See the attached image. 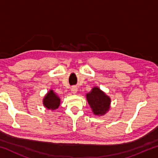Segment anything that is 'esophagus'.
<instances>
[{"instance_id":"obj_1","label":"esophagus","mask_w":158,"mask_h":158,"mask_svg":"<svg viewBox=\"0 0 158 158\" xmlns=\"http://www.w3.org/2000/svg\"><path fill=\"white\" fill-rule=\"evenodd\" d=\"M77 87L75 86V85H73V86H72L71 88V91L72 93H73V94H75V93L77 92Z\"/></svg>"}]
</instances>
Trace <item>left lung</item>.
I'll return each mask as SVG.
<instances>
[{
    "label": "left lung",
    "instance_id": "obj_1",
    "mask_svg": "<svg viewBox=\"0 0 158 158\" xmlns=\"http://www.w3.org/2000/svg\"><path fill=\"white\" fill-rule=\"evenodd\" d=\"M88 102L95 115H103L109 110L110 98L97 87H94L91 92L86 95Z\"/></svg>",
    "mask_w": 158,
    "mask_h": 158
}]
</instances>
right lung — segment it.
<instances>
[{"mask_svg": "<svg viewBox=\"0 0 158 158\" xmlns=\"http://www.w3.org/2000/svg\"><path fill=\"white\" fill-rule=\"evenodd\" d=\"M43 104L45 107L54 110L60 105V99L53 93V90H50L44 98Z\"/></svg>", "mask_w": 158, "mask_h": 158, "instance_id": "obj_1", "label": "right lung"}]
</instances>
